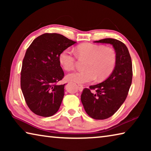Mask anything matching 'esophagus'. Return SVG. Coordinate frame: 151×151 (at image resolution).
Listing matches in <instances>:
<instances>
[{
    "label": "esophagus",
    "instance_id": "34e87169",
    "mask_svg": "<svg viewBox=\"0 0 151 151\" xmlns=\"http://www.w3.org/2000/svg\"><path fill=\"white\" fill-rule=\"evenodd\" d=\"M77 87H78V89L79 90V91H83V88H84V87L83 86V85H78V86H77Z\"/></svg>",
    "mask_w": 151,
    "mask_h": 151
}]
</instances>
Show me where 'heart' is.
Listing matches in <instances>:
<instances>
[{
	"label": "heart",
	"mask_w": 151,
	"mask_h": 151,
	"mask_svg": "<svg viewBox=\"0 0 151 151\" xmlns=\"http://www.w3.org/2000/svg\"><path fill=\"white\" fill-rule=\"evenodd\" d=\"M76 55L80 58L88 59L85 66L86 70L68 74L66 76L68 81L85 84L94 81L96 77L99 80H103L111 75L115 67L116 55L110 47L83 43L76 48ZM58 60L65 70L70 71L75 68V56L68 49L60 52Z\"/></svg>",
	"instance_id": "b5f03b06"
}]
</instances>
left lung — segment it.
<instances>
[{"instance_id":"obj_1","label":"left lung","mask_w":151,"mask_h":151,"mask_svg":"<svg viewBox=\"0 0 151 151\" xmlns=\"http://www.w3.org/2000/svg\"><path fill=\"white\" fill-rule=\"evenodd\" d=\"M94 42L112 45L116 55V65L111 75L102 83L84 89L81 97L88 115L103 120L113 115L127 98L132 83V61L126 45L120 40L104 39ZM93 90L96 92L91 91Z\"/></svg>"}]
</instances>
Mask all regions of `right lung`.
Here are the masks:
<instances>
[{"instance_id": "add662e5", "label": "right lung", "mask_w": 151, "mask_h": 151, "mask_svg": "<svg viewBox=\"0 0 151 151\" xmlns=\"http://www.w3.org/2000/svg\"><path fill=\"white\" fill-rule=\"evenodd\" d=\"M57 33H45L33 40L22 60L20 87L27 104L37 115H54L60 108L65 85H57L64 77L59 55L75 44Z\"/></svg>"}]
</instances>
